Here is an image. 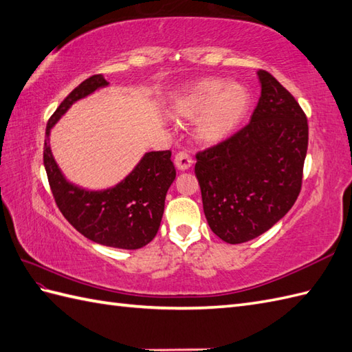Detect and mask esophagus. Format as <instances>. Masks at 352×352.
<instances>
[{"mask_svg": "<svg viewBox=\"0 0 352 352\" xmlns=\"http://www.w3.org/2000/svg\"><path fill=\"white\" fill-rule=\"evenodd\" d=\"M174 163L179 170H186V169H189L192 166L193 160L186 151H178L175 154V157H174Z\"/></svg>", "mask_w": 352, "mask_h": 352, "instance_id": "1", "label": "esophagus"}]
</instances>
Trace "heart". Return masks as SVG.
Instances as JSON below:
<instances>
[{
    "instance_id": "heart-1",
    "label": "heart",
    "mask_w": 352,
    "mask_h": 352,
    "mask_svg": "<svg viewBox=\"0 0 352 352\" xmlns=\"http://www.w3.org/2000/svg\"><path fill=\"white\" fill-rule=\"evenodd\" d=\"M249 106V94L239 84L223 79H201L179 93L170 106L174 118L196 121V136L204 144H217L239 127Z\"/></svg>"
}]
</instances>
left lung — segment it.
<instances>
[{"label":"left lung","instance_id":"left-lung-1","mask_svg":"<svg viewBox=\"0 0 352 352\" xmlns=\"http://www.w3.org/2000/svg\"><path fill=\"white\" fill-rule=\"evenodd\" d=\"M261 97L252 118L225 141L196 153L204 213L219 239H256L297 201L309 126L298 102L273 75L258 72Z\"/></svg>","mask_w":352,"mask_h":352}]
</instances>
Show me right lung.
Listing matches in <instances>:
<instances>
[{"instance_id":"add662e5","label":"right lung","mask_w":352,"mask_h":352,"mask_svg":"<svg viewBox=\"0 0 352 352\" xmlns=\"http://www.w3.org/2000/svg\"><path fill=\"white\" fill-rule=\"evenodd\" d=\"M108 82L93 75L65 97L49 118L43 146V163L56 207L69 223L88 240L103 246L135 250L156 236L165 210L169 186L175 179L170 151L146 153L136 168L112 189L91 192L69 183L56 165L49 133L70 106Z\"/></svg>"}]
</instances>
